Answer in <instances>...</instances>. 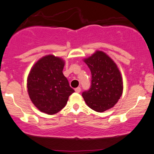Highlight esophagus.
Wrapping results in <instances>:
<instances>
[{
  "label": "esophagus",
  "mask_w": 154,
  "mask_h": 154,
  "mask_svg": "<svg viewBox=\"0 0 154 154\" xmlns=\"http://www.w3.org/2000/svg\"><path fill=\"white\" fill-rule=\"evenodd\" d=\"M75 92L76 93H79V92L81 91V88H79V87H78V88H75Z\"/></svg>",
  "instance_id": "obj_1"
}]
</instances>
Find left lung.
Listing matches in <instances>:
<instances>
[{
	"label": "left lung",
	"mask_w": 154,
	"mask_h": 154,
	"mask_svg": "<svg viewBox=\"0 0 154 154\" xmlns=\"http://www.w3.org/2000/svg\"><path fill=\"white\" fill-rule=\"evenodd\" d=\"M91 69V88L82 93L87 105L97 112L114 106L123 93V80L116 63L101 51L83 59Z\"/></svg>",
	"instance_id": "obj_1"
}]
</instances>
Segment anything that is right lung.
<instances>
[{"instance_id": "add662e5", "label": "right lung", "mask_w": 154, "mask_h": 154, "mask_svg": "<svg viewBox=\"0 0 154 154\" xmlns=\"http://www.w3.org/2000/svg\"><path fill=\"white\" fill-rule=\"evenodd\" d=\"M64 60L50 54L40 59L27 77V92L37 109L47 114H55L66 106L75 92L63 74Z\"/></svg>"}]
</instances>
